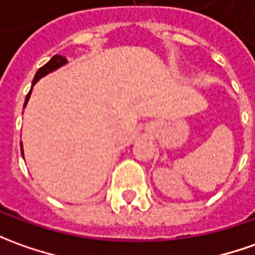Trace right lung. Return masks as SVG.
<instances>
[{
	"instance_id": "right-lung-1",
	"label": "right lung",
	"mask_w": 255,
	"mask_h": 255,
	"mask_svg": "<svg viewBox=\"0 0 255 255\" xmlns=\"http://www.w3.org/2000/svg\"><path fill=\"white\" fill-rule=\"evenodd\" d=\"M65 62H67V58H65V57L55 54L54 57H53V58H51V60H50V61L47 62V64H44V65H43L41 68H39V71L36 72V75H34V78H33L32 86L34 84H36V82H37V81H39L40 78H43V77H44V75H47L48 72H51V71H54V69L60 68L61 65H64V64H65ZM30 92H32V91H29V93L26 95L25 106H26V103H27V100H29V98H30Z\"/></svg>"
}]
</instances>
